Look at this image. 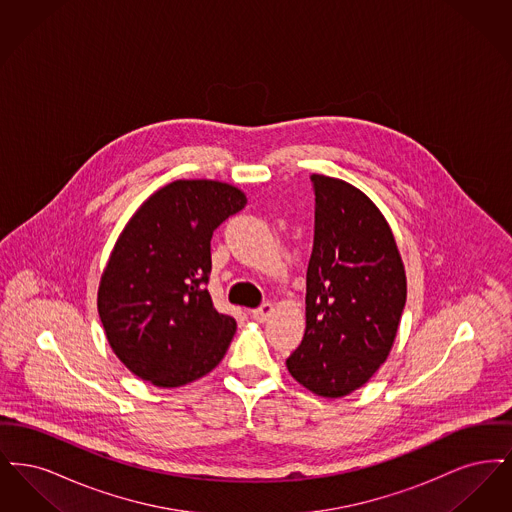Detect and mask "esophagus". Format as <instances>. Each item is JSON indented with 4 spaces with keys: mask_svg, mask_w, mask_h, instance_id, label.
<instances>
[{
    "mask_svg": "<svg viewBox=\"0 0 512 512\" xmlns=\"http://www.w3.org/2000/svg\"><path fill=\"white\" fill-rule=\"evenodd\" d=\"M272 313H274L272 303H263L261 307H257V309L251 311V317L255 318V320H259V322H265Z\"/></svg>",
    "mask_w": 512,
    "mask_h": 512,
    "instance_id": "esophagus-1",
    "label": "esophagus"
}]
</instances>
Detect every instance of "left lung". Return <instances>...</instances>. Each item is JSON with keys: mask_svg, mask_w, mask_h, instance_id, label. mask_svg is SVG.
I'll list each match as a JSON object with an SVG mask.
<instances>
[{"mask_svg": "<svg viewBox=\"0 0 512 512\" xmlns=\"http://www.w3.org/2000/svg\"><path fill=\"white\" fill-rule=\"evenodd\" d=\"M315 238L307 267V328L286 359L322 397L361 388L388 359L407 280L390 226L351 184L313 174Z\"/></svg>", "mask_w": 512, "mask_h": 512, "instance_id": "8db88e82", "label": "left lung"}]
</instances>
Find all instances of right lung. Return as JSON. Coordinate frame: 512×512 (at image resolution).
Instances as JSON below:
<instances>
[{"mask_svg":"<svg viewBox=\"0 0 512 512\" xmlns=\"http://www.w3.org/2000/svg\"><path fill=\"white\" fill-rule=\"evenodd\" d=\"M245 195L215 180H176L151 195L122 230L103 270L98 311L124 366L159 388L209 374L236 320L215 309L211 238Z\"/></svg>","mask_w":512,"mask_h":512,"instance_id":"add662e5","label":"right lung"}]
</instances>
